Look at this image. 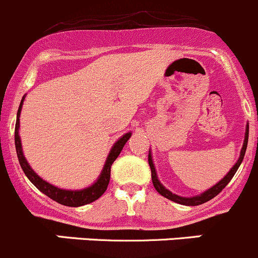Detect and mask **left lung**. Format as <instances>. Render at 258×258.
Here are the masks:
<instances>
[{"label": "left lung", "instance_id": "8db88e82", "mask_svg": "<svg viewBox=\"0 0 258 258\" xmlns=\"http://www.w3.org/2000/svg\"><path fill=\"white\" fill-rule=\"evenodd\" d=\"M247 143H248V124H247V125H246V133H244L243 145H242V149H241V153H239L238 160H237V162L234 163L233 167H232L231 169H229V172L227 173V174L224 175V177L222 178V179L219 180L218 183H216L215 185H212V187H211V188H208L207 190H205V192L201 193V195L193 196V197H182V196L174 195V193L170 192L169 189H167V188H165L164 185H163L162 183H160L159 178H158V175H157V170H155L154 163H153L152 152H150V149H149V155H148V162H149L150 169H152L153 185H154V188H155V189H157V192L159 193V195H162L163 197L168 198V200L173 201V202L179 203V205H183V206H200V205H202V203L208 202V201H211V200H212V198H215L216 196L218 195V193L221 192V190L223 189V188L226 187V185L228 184L229 182H231V179H232V178H233V175L236 174L237 169H238L239 165H241V163H242V160H243L244 153H246V149H247Z\"/></svg>", "mask_w": 258, "mask_h": 258}]
</instances>
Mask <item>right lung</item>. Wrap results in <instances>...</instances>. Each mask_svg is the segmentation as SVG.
Segmentation results:
<instances>
[{"label":"right lung","instance_id":"obj_1","mask_svg":"<svg viewBox=\"0 0 258 258\" xmlns=\"http://www.w3.org/2000/svg\"><path fill=\"white\" fill-rule=\"evenodd\" d=\"M25 96H22L19 110H17L16 126H15V145H16V153L17 158H19L20 165H21L22 170H24V173L26 174V177L30 179V182H31L37 189L41 190L43 195L47 196L48 198L56 201V202L60 203V205L68 206V207H80V206H85L88 205V203H91L94 202V201L98 200V198H100L101 196L104 195V192L106 190V188H108L109 180H110L111 164H113L114 160L118 158V155L120 154V152L123 150L124 145L128 142L129 138L132 137V132L125 133L123 137L119 138V139L114 143L110 152H109L108 158H106L105 164H104L100 175H99L98 179H96L93 184L89 185V187L86 188H83V189H62V188L56 187V185L51 184V183L42 179V178L32 169L31 165L29 164L27 159L25 158L24 150H22L21 138H20V115H21Z\"/></svg>","mask_w":258,"mask_h":258}]
</instances>
